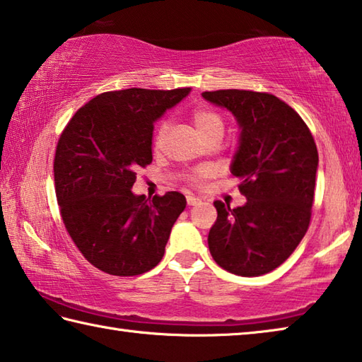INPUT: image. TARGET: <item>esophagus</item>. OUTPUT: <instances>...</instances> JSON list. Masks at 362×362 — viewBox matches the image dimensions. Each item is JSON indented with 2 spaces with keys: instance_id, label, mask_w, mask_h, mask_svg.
<instances>
[{
  "instance_id": "esophagus-1",
  "label": "esophagus",
  "mask_w": 362,
  "mask_h": 362,
  "mask_svg": "<svg viewBox=\"0 0 362 362\" xmlns=\"http://www.w3.org/2000/svg\"><path fill=\"white\" fill-rule=\"evenodd\" d=\"M187 203H188V206H196L198 203H201V199L194 194H188L187 196Z\"/></svg>"
}]
</instances>
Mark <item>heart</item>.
<instances>
[{
    "instance_id": "1",
    "label": "heart",
    "mask_w": 362,
    "mask_h": 362,
    "mask_svg": "<svg viewBox=\"0 0 362 362\" xmlns=\"http://www.w3.org/2000/svg\"><path fill=\"white\" fill-rule=\"evenodd\" d=\"M192 121L194 124L196 132L199 134L201 139L209 136V134H220V136H223V129H225L223 119H222V116H220L217 112H214V110H209V108L194 110L192 115ZM166 129H168L166 122H161V124L158 126L156 136H155L156 146L161 145ZM203 175H206L204 170H198V173L194 174V179H199V177H203Z\"/></svg>"
}]
</instances>
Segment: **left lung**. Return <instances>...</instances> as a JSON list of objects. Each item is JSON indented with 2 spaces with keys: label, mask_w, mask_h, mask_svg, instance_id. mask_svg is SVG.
Listing matches in <instances>:
<instances>
[{
  "label": "left lung",
  "mask_w": 362,
  "mask_h": 362,
  "mask_svg": "<svg viewBox=\"0 0 362 362\" xmlns=\"http://www.w3.org/2000/svg\"><path fill=\"white\" fill-rule=\"evenodd\" d=\"M228 110L240 127L230 170L247 201L231 209L216 201L217 220L207 236L212 259L240 276L278 268L310 225L317 150L303 119L278 97L254 90L203 93Z\"/></svg>",
  "instance_id": "left-lung-1"
}]
</instances>
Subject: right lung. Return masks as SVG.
Listing matches in <instances>:
<instances>
[{
  "mask_svg": "<svg viewBox=\"0 0 362 362\" xmlns=\"http://www.w3.org/2000/svg\"><path fill=\"white\" fill-rule=\"evenodd\" d=\"M189 90L103 93L78 110L59 139L54 182L60 214L76 247L102 272L136 276L163 259L185 196L168 192L148 201L132 185L136 170L153 159V124Z\"/></svg>",
  "mask_w": 362,
  "mask_h": 362,
  "instance_id": "right-lung-1",
  "label": "right lung"
}]
</instances>
